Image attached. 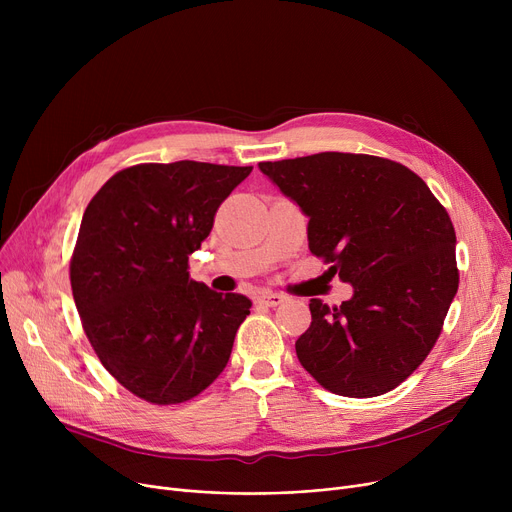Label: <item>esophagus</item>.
<instances>
[{"label":"esophagus","mask_w":512,"mask_h":512,"mask_svg":"<svg viewBox=\"0 0 512 512\" xmlns=\"http://www.w3.org/2000/svg\"><path fill=\"white\" fill-rule=\"evenodd\" d=\"M257 301L267 305V307H278L280 303L286 301V297H284V294H280V292H261L259 297H257Z\"/></svg>","instance_id":"34e87169"}]
</instances>
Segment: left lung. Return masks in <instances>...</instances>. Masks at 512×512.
Here are the masks:
<instances>
[{"instance_id": "1", "label": "left lung", "mask_w": 512, "mask_h": 512, "mask_svg": "<svg viewBox=\"0 0 512 512\" xmlns=\"http://www.w3.org/2000/svg\"><path fill=\"white\" fill-rule=\"evenodd\" d=\"M259 170L309 218V251L353 286L340 307L311 299V326L294 344L301 365L340 396L394 390L434 348L459 288L446 209L384 157L326 151Z\"/></svg>"}]
</instances>
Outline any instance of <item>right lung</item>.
<instances>
[{"label":"right lung","mask_w":512,"mask_h":512,"mask_svg":"<svg viewBox=\"0 0 512 512\" xmlns=\"http://www.w3.org/2000/svg\"><path fill=\"white\" fill-rule=\"evenodd\" d=\"M251 166L141 164L107 180L80 222L70 284L101 365L132 394L176 405L224 371L251 301L188 276L213 215Z\"/></svg>","instance_id":"obj_1"}]
</instances>
